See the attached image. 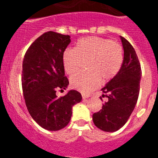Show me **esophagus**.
<instances>
[{
    "mask_svg": "<svg viewBox=\"0 0 158 158\" xmlns=\"http://www.w3.org/2000/svg\"><path fill=\"white\" fill-rule=\"evenodd\" d=\"M82 99H86L87 98H89L88 95H85V94H82Z\"/></svg>",
    "mask_w": 158,
    "mask_h": 158,
    "instance_id": "1",
    "label": "esophagus"
}]
</instances>
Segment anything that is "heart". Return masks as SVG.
<instances>
[{"label": "heart", "mask_w": 158, "mask_h": 158, "mask_svg": "<svg viewBox=\"0 0 158 158\" xmlns=\"http://www.w3.org/2000/svg\"><path fill=\"white\" fill-rule=\"evenodd\" d=\"M63 66L69 76L77 73L84 63L89 73H78L70 79L71 86L84 94L89 93L102 82L115 77L123 62V49L111 40L90 36L80 39L75 49L63 52Z\"/></svg>", "instance_id": "1"}]
</instances>
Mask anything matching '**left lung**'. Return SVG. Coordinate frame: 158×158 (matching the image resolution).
I'll list each match as a JSON object with an SVG mask.
<instances>
[{
    "instance_id": "1",
    "label": "left lung",
    "mask_w": 158,
    "mask_h": 158,
    "mask_svg": "<svg viewBox=\"0 0 158 158\" xmlns=\"http://www.w3.org/2000/svg\"><path fill=\"white\" fill-rule=\"evenodd\" d=\"M120 39L124 49L122 67L115 77L102 89L106 94L102 97L106 96L108 101L103 104L102 109L92 115L95 126L107 132L116 131L125 125L139 95L141 69L138 56L126 39L122 36Z\"/></svg>"
}]
</instances>
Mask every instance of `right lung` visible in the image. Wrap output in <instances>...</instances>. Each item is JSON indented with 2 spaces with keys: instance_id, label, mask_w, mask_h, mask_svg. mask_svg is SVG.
I'll use <instances>...</instances> for the list:
<instances>
[{
  "instance_id": "1",
  "label": "right lung",
  "mask_w": 158,
  "mask_h": 158,
  "mask_svg": "<svg viewBox=\"0 0 158 158\" xmlns=\"http://www.w3.org/2000/svg\"><path fill=\"white\" fill-rule=\"evenodd\" d=\"M71 42L69 35L49 31L38 37L26 52L23 61L22 89L27 108L43 128L59 131L69 124L73 106L82 101L76 90L57 97V89H66L63 56Z\"/></svg>"
}]
</instances>
